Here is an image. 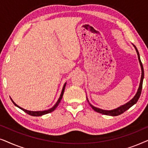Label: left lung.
Returning a JSON list of instances; mask_svg holds the SVG:
<instances>
[{
  "label": "left lung",
  "instance_id": "obj_1",
  "mask_svg": "<svg viewBox=\"0 0 148 148\" xmlns=\"http://www.w3.org/2000/svg\"><path fill=\"white\" fill-rule=\"evenodd\" d=\"M133 46H134V47H135V50H136V52H137V56H138V59H139V64H140L141 69V77L140 84H139V88H138V90H137V92L136 93V94H135V96L133 97V98L131 99V100L129 101V102L126 103V104H125L122 105V106H119L117 108L114 109V110H102V109L96 108V107H95V106H93V105L91 104L89 102V101H88V99H87V100H88V102H89V104H90V106L92 107V108L94 109L95 111H96L97 112L101 113V114H102L109 115V116H118V115H120L121 114H123V112H125V111L128 110L129 108H130L131 106H133V105H134L135 104H136L137 101H138L139 97H140L141 93V90H142L143 80V78H144V71H143V64H142V62H141V61L140 56H139V54L138 50H137V48L135 47V46L133 45Z\"/></svg>",
  "mask_w": 148,
  "mask_h": 148
}]
</instances>
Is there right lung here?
<instances>
[{
    "label": "right lung",
    "mask_w": 148,
    "mask_h": 148,
    "mask_svg": "<svg viewBox=\"0 0 148 148\" xmlns=\"http://www.w3.org/2000/svg\"><path fill=\"white\" fill-rule=\"evenodd\" d=\"M66 83H65V84H64V86H63V88H62V92H61V94H60V97H59V98H58L57 102L56 103V104L54 105V106L53 107H52V108L48 109V110H43V111H30V110H25V109H24V108H21V107H20V106H18V105L16 104L15 103L13 102V100H12L11 98V100L12 102H13V104H15L16 106H17L18 108H19L20 109H21L22 110H23L24 112L27 113V114H29V115H32V116H42V115L48 114V113L51 112H52V111H54V110H55L56 107L58 106V105L59 104L60 100H61V99H62V96H63L64 88H65V86H66Z\"/></svg>",
    "instance_id": "right-lung-1"
}]
</instances>
